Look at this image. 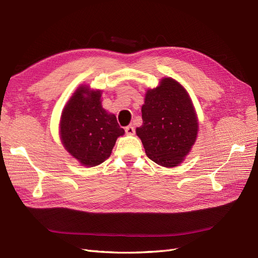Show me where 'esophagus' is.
I'll list each match as a JSON object with an SVG mask.
<instances>
[{"mask_svg":"<svg viewBox=\"0 0 258 258\" xmlns=\"http://www.w3.org/2000/svg\"><path fill=\"white\" fill-rule=\"evenodd\" d=\"M124 131H126V135L128 136H134L136 134V129L134 126H127L124 128Z\"/></svg>","mask_w":258,"mask_h":258,"instance_id":"obj_1","label":"esophagus"}]
</instances>
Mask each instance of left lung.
<instances>
[{
  "mask_svg": "<svg viewBox=\"0 0 258 258\" xmlns=\"http://www.w3.org/2000/svg\"><path fill=\"white\" fill-rule=\"evenodd\" d=\"M141 139L147 157L159 166H178L189 154L198 135V118L188 92L171 77L147 89L142 105Z\"/></svg>",
  "mask_w": 258,
  "mask_h": 258,
  "instance_id": "1",
  "label": "left lung"
}]
</instances>
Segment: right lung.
Listing matches in <instances>:
<instances>
[{"label": "right lung", "instance_id": "1", "mask_svg": "<svg viewBox=\"0 0 258 258\" xmlns=\"http://www.w3.org/2000/svg\"><path fill=\"white\" fill-rule=\"evenodd\" d=\"M101 95V90L80 86L60 117L62 145L82 166L88 168L110 157L117 138L124 135L116 116L103 108Z\"/></svg>", "mask_w": 258, "mask_h": 258}]
</instances>
